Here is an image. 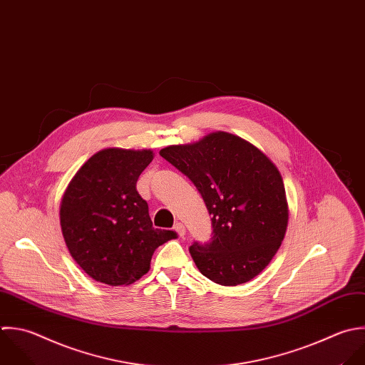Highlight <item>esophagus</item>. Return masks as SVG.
<instances>
[{
    "instance_id": "1",
    "label": "esophagus",
    "mask_w": 365,
    "mask_h": 365,
    "mask_svg": "<svg viewBox=\"0 0 365 365\" xmlns=\"http://www.w3.org/2000/svg\"><path fill=\"white\" fill-rule=\"evenodd\" d=\"M173 230H175L180 237H183L185 233H186V227H185V225L180 223V222H178V223L173 226Z\"/></svg>"
}]
</instances>
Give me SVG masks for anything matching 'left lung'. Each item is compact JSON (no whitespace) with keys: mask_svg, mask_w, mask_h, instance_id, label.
Segmentation results:
<instances>
[{"mask_svg":"<svg viewBox=\"0 0 365 365\" xmlns=\"http://www.w3.org/2000/svg\"><path fill=\"white\" fill-rule=\"evenodd\" d=\"M159 155L192 180L212 216V236L190 256L209 280L237 286L255 279L277 253L287 229L283 179L272 160L245 139L210 133Z\"/></svg>","mask_w":365,"mask_h":365,"instance_id":"left-lung-1","label":"left lung"}]
</instances>
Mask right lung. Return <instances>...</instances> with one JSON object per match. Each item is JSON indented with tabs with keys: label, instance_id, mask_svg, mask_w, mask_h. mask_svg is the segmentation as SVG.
Instances as JSON below:
<instances>
[{
	"label": "right lung",
	"instance_id": "obj_1",
	"mask_svg": "<svg viewBox=\"0 0 365 365\" xmlns=\"http://www.w3.org/2000/svg\"><path fill=\"white\" fill-rule=\"evenodd\" d=\"M152 150L103 149L76 172L63 193L61 229L73 260L93 280L130 284L148 273L156 247L176 236L155 229L136 190Z\"/></svg>",
	"mask_w": 365,
	"mask_h": 365
}]
</instances>
